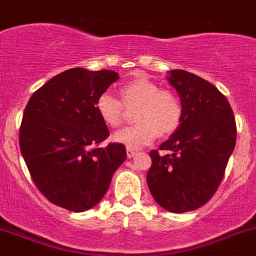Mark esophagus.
<instances>
[{"label": "esophagus", "instance_id": "34e87169", "mask_svg": "<svg viewBox=\"0 0 256 256\" xmlns=\"http://www.w3.org/2000/svg\"><path fill=\"white\" fill-rule=\"evenodd\" d=\"M126 153H128V158H132V157H135V156L137 154V150L130 148V147H128V148H126Z\"/></svg>", "mask_w": 256, "mask_h": 256}]
</instances>
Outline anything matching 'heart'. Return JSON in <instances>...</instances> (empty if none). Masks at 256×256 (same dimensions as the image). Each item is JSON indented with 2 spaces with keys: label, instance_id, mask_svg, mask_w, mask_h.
<instances>
[{
  "label": "heart",
  "instance_id": "b5f03b06",
  "mask_svg": "<svg viewBox=\"0 0 256 256\" xmlns=\"http://www.w3.org/2000/svg\"><path fill=\"white\" fill-rule=\"evenodd\" d=\"M121 102L104 93L96 100V112L109 128L122 126L126 109H135V125L115 134L114 140L128 147L148 144L160 134L168 137L179 128L182 120V104L173 90H160V86L146 77H136L122 83L119 88Z\"/></svg>",
  "mask_w": 256,
  "mask_h": 256
}]
</instances>
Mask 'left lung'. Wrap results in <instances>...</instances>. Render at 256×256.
<instances>
[{
    "instance_id": "left-lung-1",
    "label": "left lung",
    "mask_w": 256,
    "mask_h": 256,
    "mask_svg": "<svg viewBox=\"0 0 256 256\" xmlns=\"http://www.w3.org/2000/svg\"><path fill=\"white\" fill-rule=\"evenodd\" d=\"M169 83L179 93L182 120L152 160L147 184L156 202L174 214L204 206L218 189L236 146V126L227 98L192 72L173 70Z\"/></svg>"
}]
</instances>
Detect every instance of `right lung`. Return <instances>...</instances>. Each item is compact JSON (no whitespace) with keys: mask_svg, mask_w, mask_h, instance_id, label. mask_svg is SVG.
I'll use <instances>...</instances> for the list:
<instances>
[{"mask_svg":"<svg viewBox=\"0 0 256 256\" xmlns=\"http://www.w3.org/2000/svg\"><path fill=\"white\" fill-rule=\"evenodd\" d=\"M119 78L109 70L70 68L33 93L24 109L20 147L34 184L56 206L92 208L126 158L122 144L98 147L109 130L96 100Z\"/></svg>","mask_w":256,"mask_h":256,"instance_id":"right-lung-1","label":"right lung"}]
</instances>
